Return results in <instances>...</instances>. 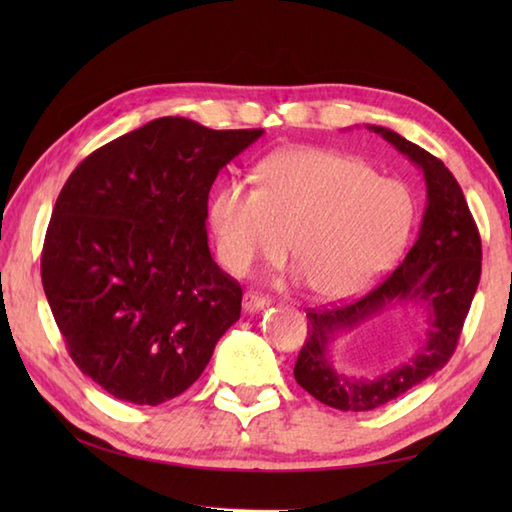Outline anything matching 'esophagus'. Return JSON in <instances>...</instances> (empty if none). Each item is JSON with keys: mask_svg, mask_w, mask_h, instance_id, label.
Returning a JSON list of instances; mask_svg holds the SVG:
<instances>
[{"mask_svg": "<svg viewBox=\"0 0 512 512\" xmlns=\"http://www.w3.org/2000/svg\"><path fill=\"white\" fill-rule=\"evenodd\" d=\"M242 306H244V312L250 314V312H259V310L268 308L270 301L266 297H262V295H257V292H246Z\"/></svg>", "mask_w": 512, "mask_h": 512, "instance_id": "1", "label": "esophagus"}]
</instances>
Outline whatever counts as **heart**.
I'll use <instances>...</instances> for the list:
<instances>
[{"mask_svg":"<svg viewBox=\"0 0 512 512\" xmlns=\"http://www.w3.org/2000/svg\"><path fill=\"white\" fill-rule=\"evenodd\" d=\"M413 217L405 184L321 147L275 151L259 165V189L231 180L209 202L228 273L244 277L259 262H279L290 239L295 281L332 303L361 295L394 266Z\"/></svg>","mask_w":512,"mask_h":512,"instance_id":"heart-1","label":"heart"}]
</instances>
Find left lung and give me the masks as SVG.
Instances as JSON below:
<instances>
[{
    "label": "left lung",
    "instance_id": "8db88e82",
    "mask_svg": "<svg viewBox=\"0 0 512 512\" xmlns=\"http://www.w3.org/2000/svg\"><path fill=\"white\" fill-rule=\"evenodd\" d=\"M422 171L427 206L416 242L383 284L350 306L308 312V336L295 363L297 383L341 411H369L405 394L449 363L482 275V242L458 180L444 162L394 129L367 125ZM428 312L425 341L407 362L374 377L341 373L331 352L351 333L391 307Z\"/></svg>",
    "mask_w": 512,
    "mask_h": 512
}]
</instances>
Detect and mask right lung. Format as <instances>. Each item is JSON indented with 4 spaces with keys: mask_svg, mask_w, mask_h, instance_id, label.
Here are the masks:
<instances>
[{
    "mask_svg": "<svg viewBox=\"0 0 512 512\" xmlns=\"http://www.w3.org/2000/svg\"><path fill=\"white\" fill-rule=\"evenodd\" d=\"M264 129L162 116L96 149L54 204L41 255L72 361L134 405L180 396L239 319L242 288L213 262L209 191Z\"/></svg>",
    "mask_w": 512,
    "mask_h": 512,
    "instance_id": "1",
    "label": "right lung"
}]
</instances>
